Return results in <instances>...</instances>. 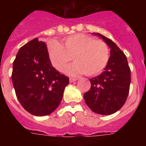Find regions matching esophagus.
<instances>
[{
    "label": "esophagus",
    "instance_id": "obj_1",
    "mask_svg": "<svg viewBox=\"0 0 146 146\" xmlns=\"http://www.w3.org/2000/svg\"><path fill=\"white\" fill-rule=\"evenodd\" d=\"M77 78H74V77H70L69 78V81H70V82H75V81L77 80Z\"/></svg>",
    "mask_w": 146,
    "mask_h": 146
}]
</instances>
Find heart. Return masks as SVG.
<instances>
[{
    "instance_id": "1",
    "label": "heart",
    "mask_w": 146,
    "mask_h": 146,
    "mask_svg": "<svg viewBox=\"0 0 146 146\" xmlns=\"http://www.w3.org/2000/svg\"><path fill=\"white\" fill-rule=\"evenodd\" d=\"M47 52L51 64L59 72H64L73 58L75 63L66 69L70 75L80 73L96 75L104 70L110 59L109 47L105 42L82 33L66 37L64 46L50 40L47 42Z\"/></svg>"
}]
</instances>
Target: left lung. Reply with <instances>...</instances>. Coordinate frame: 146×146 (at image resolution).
Wrapping results in <instances>:
<instances>
[{"label": "left lung", "instance_id": "left-lung-1", "mask_svg": "<svg viewBox=\"0 0 146 146\" xmlns=\"http://www.w3.org/2000/svg\"><path fill=\"white\" fill-rule=\"evenodd\" d=\"M110 48L109 62L99 75L90 79L91 88L84 94L86 104L94 113L111 115L119 110L129 91L131 71L126 55L110 38L98 33Z\"/></svg>", "mask_w": 146, "mask_h": 146}]
</instances>
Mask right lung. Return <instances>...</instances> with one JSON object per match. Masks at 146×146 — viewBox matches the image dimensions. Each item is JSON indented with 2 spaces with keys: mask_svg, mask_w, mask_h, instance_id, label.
<instances>
[{
  "mask_svg": "<svg viewBox=\"0 0 146 146\" xmlns=\"http://www.w3.org/2000/svg\"><path fill=\"white\" fill-rule=\"evenodd\" d=\"M16 96L23 108L36 116L52 113L58 107L69 77L50 60L47 44L38 38L19 50L11 74Z\"/></svg>",
  "mask_w": 146,
  "mask_h": 146,
  "instance_id": "right-lung-1",
  "label": "right lung"
}]
</instances>
